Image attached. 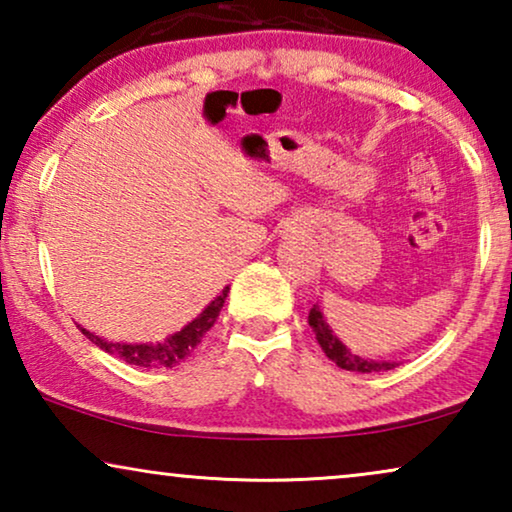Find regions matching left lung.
I'll use <instances>...</instances> for the list:
<instances>
[{"instance_id":"8db88e82","label":"left lung","mask_w":512,"mask_h":512,"mask_svg":"<svg viewBox=\"0 0 512 512\" xmlns=\"http://www.w3.org/2000/svg\"><path fill=\"white\" fill-rule=\"evenodd\" d=\"M307 321H310L312 331L317 335V342L321 345V349H324V354L342 370H352V373H382V370H391L398 366V363H387V361H366V359H359V356L352 352H347V347L342 345V342L333 335L331 328H328L319 305L312 307L310 319Z\"/></svg>"}]
</instances>
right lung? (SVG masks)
I'll use <instances>...</instances> for the list:
<instances>
[{
	"label": "right lung",
	"instance_id": "obj_1",
	"mask_svg": "<svg viewBox=\"0 0 512 512\" xmlns=\"http://www.w3.org/2000/svg\"><path fill=\"white\" fill-rule=\"evenodd\" d=\"M226 296H228V286L221 291V296H216L212 303L207 305V310L202 312L198 319H193L191 324L181 328L179 333H174L172 338H167L165 342H158V345H123V342H109V340L97 338V335L88 333L86 328H81V331L90 342H95L97 347L104 349V352L111 356H118V359H123L125 363H132V366L174 368L177 363H181L193 354V349L200 345L202 338H205V333L214 326L223 303H226Z\"/></svg>",
	"mask_w": 512,
	"mask_h": 512
}]
</instances>
